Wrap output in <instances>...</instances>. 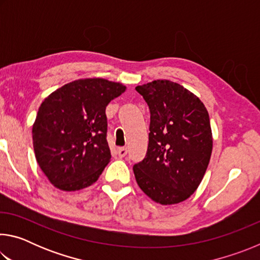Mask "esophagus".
I'll return each instance as SVG.
<instances>
[{
	"instance_id": "esophagus-1",
	"label": "esophagus",
	"mask_w": 260,
	"mask_h": 260,
	"mask_svg": "<svg viewBox=\"0 0 260 260\" xmlns=\"http://www.w3.org/2000/svg\"><path fill=\"white\" fill-rule=\"evenodd\" d=\"M117 153H118V156H119L120 158L125 157V156L127 155V149H126V148H124V147H119V148H117Z\"/></svg>"
}]
</instances>
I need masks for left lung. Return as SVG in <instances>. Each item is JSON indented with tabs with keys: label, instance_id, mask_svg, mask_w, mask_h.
<instances>
[{
	"label": "left lung",
	"instance_id": "left-lung-1",
	"mask_svg": "<svg viewBox=\"0 0 260 260\" xmlns=\"http://www.w3.org/2000/svg\"><path fill=\"white\" fill-rule=\"evenodd\" d=\"M135 89L150 110L146 157L133 166L136 182L161 205L186 201L200 186L212 152L208 110L197 96L170 80Z\"/></svg>",
	"mask_w": 260,
	"mask_h": 260
}]
</instances>
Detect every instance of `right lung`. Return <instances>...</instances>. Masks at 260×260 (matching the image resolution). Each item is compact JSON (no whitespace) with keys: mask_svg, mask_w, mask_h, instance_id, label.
<instances>
[{"mask_svg":"<svg viewBox=\"0 0 260 260\" xmlns=\"http://www.w3.org/2000/svg\"><path fill=\"white\" fill-rule=\"evenodd\" d=\"M125 89L105 79H81L41 103L32 129L33 147L39 166L56 188L74 191L98 181L111 159L105 109Z\"/></svg>","mask_w":260,"mask_h":260,"instance_id":"1","label":"right lung"}]
</instances>
